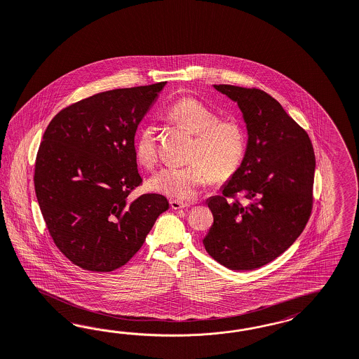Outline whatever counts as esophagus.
Returning <instances> with one entry per match:
<instances>
[{
	"label": "esophagus",
	"instance_id": "esophagus-1",
	"mask_svg": "<svg viewBox=\"0 0 359 359\" xmlns=\"http://www.w3.org/2000/svg\"><path fill=\"white\" fill-rule=\"evenodd\" d=\"M170 205L172 209H185V208L191 207L192 204L191 203H182V201H177V200H171Z\"/></svg>",
	"mask_w": 359,
	"mask_h": 359
}]
</instances>
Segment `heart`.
Instances as JSON below:
<instances>
[{
    "label": "heart",
    "instance_id": "b5f03b06",
    "mask_svg": "<svg viewBox=\"0 0 359 359\" xmlns=\"http://www.w3.org/2000/svg\"><path fill=\"white\" fill-rule=\"evenodd\" d=\"M165 116L177 126L195 134L184 167H167L150 180L152 191L171 198L194 200L212 180H226L238 170L246 151V131L241 122L219 118L217 111L194 97L177 100ZM138 162L152 168L158 162L156 128L146 125L135 141Z\"/></svg>",
    "mask_w": 359,
    "mask_h": 359
}]
</instances>
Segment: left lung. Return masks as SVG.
<instances>
[{
    "mask_svg": "<svg viewBox=\"0 0 359 359\" xmlns=\"http://www.w3.org/2000/svg\"><path fill=\"white\" fill-rule=\"evenodd\" d=\"M215 88L238 104L249 140L238 170L221 195L208 200L215 221L203 243L222 266L249 271L278 258L303 233L313 205L315 151L306 131L269 93Z\"/></svg>",
    "mask_w": 359,
    "mask_h": 359,
    "instance_id": "1",
    "label": "left lung"
}]
</instances>
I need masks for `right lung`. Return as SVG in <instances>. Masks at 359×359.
I'll use <instances>...</instances> for the list:
<instances>
[{
	"mask_svg": "<svg viewBox=\"0 0 359 359\" xmlns=\"http://www.w3.org/2000/svg\"><path fill=\"white\" fill-rule=\"evenodd\" d=\"M165 81L113 89L60 110L44 131L34 185L56 248L79 267L110 272L140 250L167 198L142 184L135 131Z\"/></svg>",
	"mask_w": 359,
	"mask_h": 359,
	"instance_id": "obj_1",
	"label": "right lung"
}]
</instances>
